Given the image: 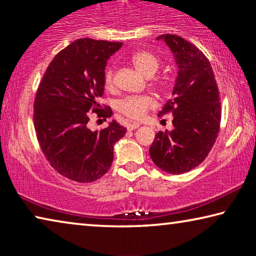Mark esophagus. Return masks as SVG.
<instances>
[{
    "label": "esophagus",
    "mask_w": 256,
    "mask_h": 256,
    "mask_svg": "<svg viewBox=\"0 0 256 256\" xmlns=\"http://www.w3.org/2000/svg\"><path fill=\"white\" fill-rule=\"evenodd\" d=\"M138 126H140V124L138 123H130V124H128V131H132V130H136Z\"/></svg>",
    "instance_id": "esophagus-1"
}]
</instances>
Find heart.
<instances>
[{"label":"heart","instance_id":"heart-1","mask_svg":"<svg viewBox=\"0 0 256 256\" xmlns=\"http://www.w3.org/2000/svg\"><path fill=\"white\" fill-rule=\"evenodd\" d=\"M131 62L138 71L146 76H152L160 68V60L154 54L148 50H138L131 58ZM105 88L112 89L114 86V68L108 66L104 74ZM154 105V99L149 96H128L118 102V110L123 115L133 120L144 118L146 112Z\"/></svg>","mask_w":256,"mask_h":256}]
</instances>
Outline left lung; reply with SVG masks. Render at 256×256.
Masks as SVG:
<instances>
[{"label":"left lung","mask_w":256,"mask_h":256,"mask_svg":"<svg viewBox=\"0 0 256 256\" xmlns=\"http://www.w3.org/2000/svg\"><path fill=\"white\" fill-rule=\"evenodd\" d=\"M178 66L172 96L158 116L172 114V131L156 134L149 152L156 166L178 175L198 167L218 136L222 106L218 86L206 55L184 38L160 34Z\"/></svg>","instance_id":"left-lung-1"}]
</instances>
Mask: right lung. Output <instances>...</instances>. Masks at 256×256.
Wrapping results in <instances>:
<instances>
[{"label":"right lung","mask_w":256,"mask_h":256,"mask_svg":"<svg viewBox=\"0 0 256 256\" xmlns=\"http://www.w3.org/2000/svg\"><path fill=\"white\" fill-rule=\"evenodd\" d=\"M123 42L81 38L62 50L50 63L37 89L34 123L42 154L54 170L79 183H92L110 168L114 144L126 128L112 120L92 131L89 116L110 118L112 108L98 99L104 94L107 60Z\"/></svg>","instance_id":"obj_1"}]
</instances>
